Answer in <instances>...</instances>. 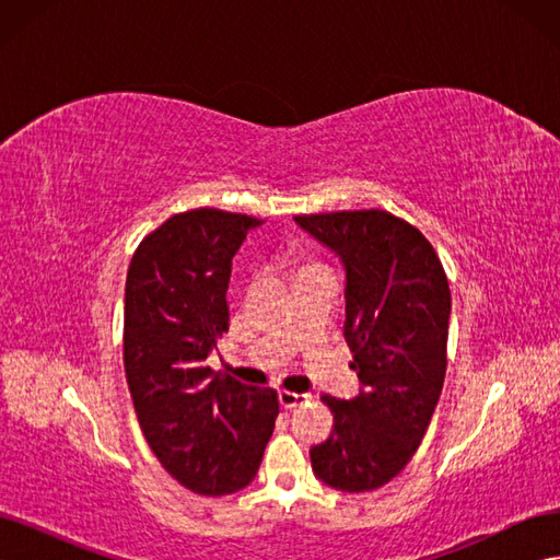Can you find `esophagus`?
Masks as SVG:
<instances>
[{
	"mask_svg": "<svg viewBox=\"0 0 560 560\" xmlns=\"http://www.w3.org/2000/svg\"><path fill=\"white\" fill-rule=\"evenodd\" d=\"M280 406L282 409H294V406H301L303 401H308L311 395H303V393H290V389H280L278 393Z\"/></svg>",
	"mask_w": 560,
	"mask_h": 560,
	"instance_id": "obj_1",
	"label": "esophagus"
}]
</instances>
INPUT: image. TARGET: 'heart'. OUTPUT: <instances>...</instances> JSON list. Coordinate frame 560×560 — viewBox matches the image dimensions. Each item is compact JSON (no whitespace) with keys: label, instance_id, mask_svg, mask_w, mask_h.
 <instances>
[{"label":"heart","instance_id":"b5f03b06","mask_svg":"<svg viewBox=\"0 0 560 560\" xmlns=\"http://www.w3.org/2000/svg\"><path fill=\"white\" fill-rule=\"evenodd\" d=\"M290 257H292V264L296 266L299 276H306V273H313V270L325 268V264H322L308 249H292Z\"/></svg>","mask_w":560,"mask_h":560}]
</instances>
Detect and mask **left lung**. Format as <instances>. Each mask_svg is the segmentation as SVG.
Instances as JSON below:
<instances>
[{
  "label": "left lung",
  "instance_id": "1",
  "mask_svg": "<svg viewBox=\"0 0 560 560\" xmlns=\"http://www.w3.org/2000/svg\"><path fill=\"white\" fill-rule=\"evenodd\" d=\"M296 224L346 266V325L362 389L322 395L331 434L311 448L319 481L366 493L411 460L446 376L451 290L434 247L385 210L299 214Z\"/></svg>",
  "mask_w": 560,
  "mask_h": 560
}]
</instances>
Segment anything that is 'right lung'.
<instances>
[{"instance_id": "right-lung-1", "label": "right lung", "mask_w": 560, "mask_h": 560, "mask_svg": "<svg viewBox=\"0 0 560 560\" xmlns=\"http://www.w3.org/2000/svg\"><path fill=\"white\" fill-rule=\"evenodd\" d=\"M259 224L217 208L173 214L128 268L124 366L135 413L165 471L198 495L245 488L280 413L276 389L206 364L229 331L231 259Z\"/></svg>"}]
</instances>
